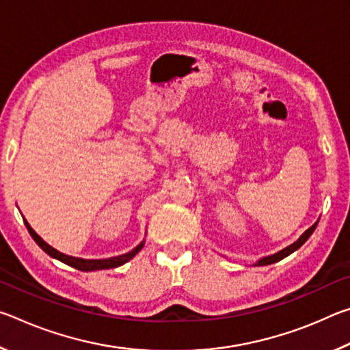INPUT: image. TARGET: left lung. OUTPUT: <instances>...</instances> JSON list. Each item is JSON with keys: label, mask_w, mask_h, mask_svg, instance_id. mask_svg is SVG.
Segmentation results:
<instances>
[{"label": "left lung", "mask_w": 350, "mask_h": 350, "mask_svg": "<svg viewBox=\"0 0 350 350\" xmlns=\"http://www.w3.org/2000/svg\"><path fill=\"white\" fill-rule=\"evenodd\" d=\"M317 225H318V222H315L312 225V227L309 228V230H306V233L301 236V238L296 241V242H293L292 245H288L287 248H284V250H281V252H278L276 254H271V256H267V258H264V259H260L259 262H258V265H269V264H273V262H278V260H281V259H284L286 256H288L290 253H293L295 250H298V248L304 244V242L310 238V234L315 232V228H317Z\"/></svg>", "instance_id": "8db88e82"}]
</instances>
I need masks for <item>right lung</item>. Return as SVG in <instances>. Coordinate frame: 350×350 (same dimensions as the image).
Wrapping results in <instances>:
<instances>
[{
	"label": "right lung",
	"instance_id": "add662e5",
	"mask_svg": "<svg viewBox=\"0 0 350 350\" xmlns=\"http://www.w3.org/2000/svg\"><path fill=\"white\" fill-rule=\"evenodd\" d=\"M26 224V228L27 232L31 233V236L33 238V241L37 242V244L43 248V250L49 254V256L55 258L58 260H62V262L70 265V267H74L77 270H81V271H92V270H103V269H114L118 267V265L128 262L129 259H133L135 254L140 252V248L144 247V242H142L140 245H137L134 248L133 252H129L126 254H122V256H116V258H109V259H81V258H72V256H68V254H63L60 252H57L55 248H52L49 244H46V242L40 238V236L33 232V228L31 225L27 224V221H25Z\"/></svg>",
	"mask_w": 350,
	"mask_h": 350
}]
</instances>
